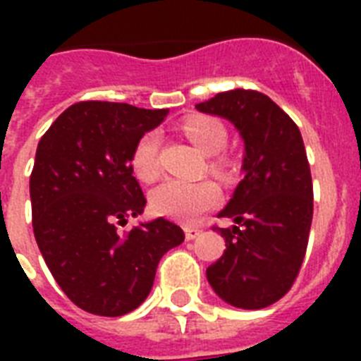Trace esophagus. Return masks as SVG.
<instances>
[{"mask_svg":"<svg viewBox=\"0 0 361 361\" xmlns=\"http://www.w3.org/2000/svg\"><path fill=\"white\" fill-rule=\"evenodd\" d=\"M200 228H197V226H185V240H195V238L198 236V234H200Z\"/></svg>","mask_w":361,"mask_h":361,"instance_id":"1","label":"esophagus"}]
</instances>
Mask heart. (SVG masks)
Returning a JSON list of instances; mask_svg holds the SVG:
<instances>
[{"instance_id":"b5f03b06","label":"heart","mask_w":361,"mask_h":361,"mask_svg":"<svg viewBox=\"0 0 361 361\" xmlns=\"http://www.w3.org/2000/svg\"><path fill=\"white\" fill-rule=\"evenodd\" d=\"M185 136L206 155L217 156L212 161L215 174L228 178L234 170V161L226 155H221V149L226 146L228 133L225 125L212 116H191L181 125ZM159 146L161 136L157 130H147L138 138L130 164L135 174L142 181H153L159 176ZM223 198L221 187L212 180L181 181L164 180L149 195V206L157 215L178 223H195L198 217L209 209L217 208Z\"/></svg>"}]
</instances>
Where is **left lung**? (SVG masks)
Wrapping results in <instances>:
<instances>
[{
    "label": "left lung",
    "instance_id": "obj_1",
    "mask_svg": "<svg viewBox=\"0 0 361 361\" xmlns=\"http://www.w3.org/2000/svg\"><path fill=\"white\" fill-rule=\"evenodd\" d=\"M197 110L232 121L243 138V180L219 217L226 249L206 269L215 294L240 309H264L285 296L302 268L313 221V181L302 133L260 92L231 90Z\"/></svg>",
    "mask_w": 361,
    "mask_h": 361
}]
</instances>
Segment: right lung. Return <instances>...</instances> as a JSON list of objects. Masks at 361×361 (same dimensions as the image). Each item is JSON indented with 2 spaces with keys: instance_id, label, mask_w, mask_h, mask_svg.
I'll list each match as a JSON object with an SVG mask.
<instances>
[{
  "instance_id": "1",
  "label": "right lung",
  "mask_w": 361,
  "mask_h": 361,
  "mask_svg": "<svg viewBox=\"0 0 361 361\" xmlns=\"http://www.w3.org/2000/svg\"><path fill=\"white\" fill-rule=\"evenodd\" d=\"M169 110L82 101L42 135L30 176L37 245L71 302L92 314L121 317L147 298L157 264L180 245V226L159 217L120 232L146 197L130 155Z\"/></svg>"
}]
</instances>
